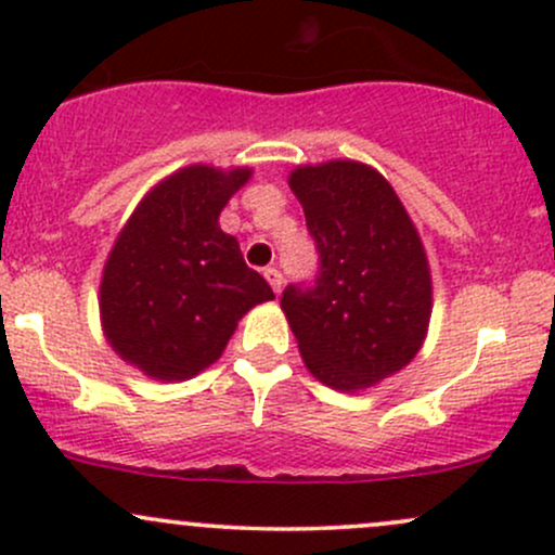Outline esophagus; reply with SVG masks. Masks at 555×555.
I'll list each match as a JSON object with an SVG mask.
<instances>
[{
  "label": "esophagus",
  "instance_id": "obj_1",
  "mask_svg": "<svg viewBox=\"0 0 555 555\" xmlns=\"http://www.w3.org/2000/svg\"><path fill=\"white\" fill-rule=\"evenodd\" d=\"M266 279H268V284H271V289L276 292H282V287H284V276H282V271H279V268H266Z\"/></svg>",
  "mask_w": 555,
  "mask_h": 555
}]
</instances>
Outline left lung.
I'll list each match as a JSON object with an SVG mask.
<instances>
[{
	"instance_id": "obj_1",
	"label": "left lung",
	"mask_w": 555,
	"mask_h": 555,
	"mask_svg": "<svg viewBox=\"0 0 555 555\" xmlns=\"http://www.w3.org/2000/svg\"><path fill=\"white\" fill-rule=\"evenodd\" d=\"M289 186L319 249L310 287L282 310L315 379L339 392L374 387L413 361L431 315V276L416 227L379 170L356 160L300 166Z\"/></svg>"
}]
</instances>
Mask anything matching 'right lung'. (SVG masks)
Returning <instances> with one entry per match:
<instances>
[{"label": "right lung", "instance_id": "1", "mask_svg": "<svg viewBox=\"0 0 555 555\" xmlns=\"http://www.w3.org/2000/svg\"><path fill=\"white\" fill-rule=\"evenodd\" d=\"M249 168L189 166L160 181L115 240L100 284L107 343L160 382H184L221 358L236 321L273 300L218 216Z\"/></svg>", "mask_w": 555, "mask_h": 555}]
</instances>
